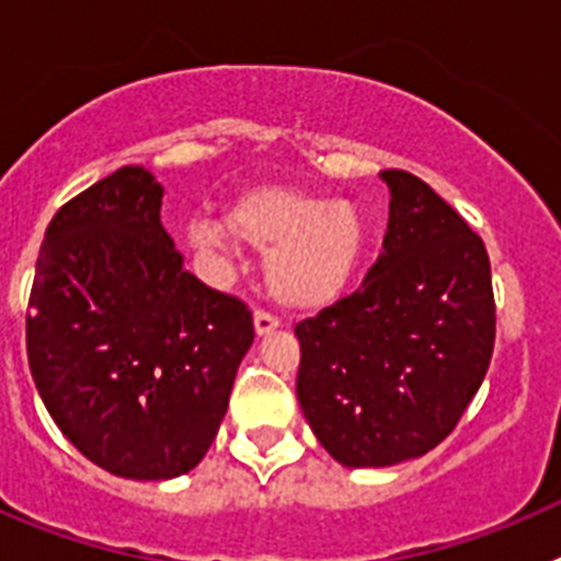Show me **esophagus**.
<instances>
[{
	"instance_id": "1",
	"label": "esophagus",
	"mask_w": 561,
	"mask_h": 561,
	"mask_svg": "<svg viewBox=\"0 0 561 561\" xmlns=\"http://www.w3.org/2000/svg\"><path fill=\"white\" fill-rule=\"evenodd\" d=\"M277 320L272 314H266V311H255V334L257 336H270L272 331H277Z\"/></svg>"
}]
</instances>
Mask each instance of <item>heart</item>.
Returning <instances> with one entry per match:
<instances>
[{
    "instance_id": "b5f03b06",
    "label": "heart",
    "mask_w": 561,
    "mask_h": 561,
    "mask_svg": "<svg viewBox=\"0 0 561 561\" xmlns=\"http://www.w3.org/2000/svg\"><path fill=\"white\" fill-rule=\"evenodd\" d=\"M230 238L266 252L270 295L289 309L314 311L340 300L359 275L368 250V221L348 199H325L286 185L241 193L216 221L185 227L187 250L221 252Z\"/></svg>"
}]
</instances>
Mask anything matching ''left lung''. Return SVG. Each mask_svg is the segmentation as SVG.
<instances>
[{"instance_id":"8db88e82","label":"left lung","mask_w":561,"mask_h":561,"mask_svg":"<svg viewBox=\"0 0 561 561\" xmlns=\"http://www.w3.org/2000/svg\"><path fill=\"white\" fill-rule=\"evenodd\" d=\"M390 191L381 252L354 295L295 325L297 401L342 466L421 458L455 430L494 348L492 266L438 193L408 171Z\"/></svg>"}]
</instances>
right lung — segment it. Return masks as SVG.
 I'll return each mask as SVG.
<instances>
[{"label":"right lung","instance_id":"add662e5","mask_svg":"<svg viewBox=\"0 0 561 561\" xmlns=\"http://www.w3.org/2000/svg\"><path fill=\"white\" fill-rule=\"evenodd\" d=\"M162 185L126 165L53 216L30 291L27 359L44 408L92 463L128 480L199 466L255 340L241 300L182 270Z\"/></svg>","mask_w":561,"mask_h":561}]
</instances>
